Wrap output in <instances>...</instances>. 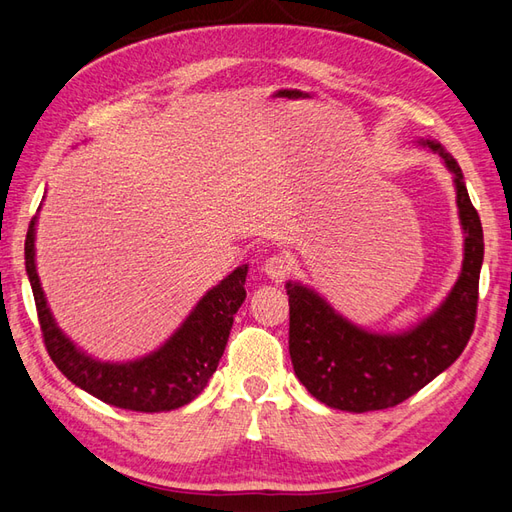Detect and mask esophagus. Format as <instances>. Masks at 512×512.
<instances>
[{"label":"esophagus","instance_id":"obj_1","mask_svg":"<svg viewBox=\"0 0 512 512\" xmlns=\"http://www.w3.org/2000/svg\"><path fill=\"white\" fill-rule=\"evenodd\" d=\"M291 269H293L291 267V260L285 254H274L271 258H267L265 265H263L265 276L271 282H285L289 278V274H291Z\"/></svg>","mask_w":512,"mask_h":512}]
</instances>
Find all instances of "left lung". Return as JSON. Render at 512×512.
Returning <instances> with one entry per match:
<instances>
[{"mask_svg":"<svg viewBox=\"0 0 512 512\" xmlns=\"http://www.w3.org/2000/svg\"><path fill=\"white\" fill-rule=\"evenodd\" d=\"M453 173L464 260L447 300L418 326L399 335L368 333L333 311L322 295L287 282L289 355L300 383L317 401L344 412L388 410L410 399L467 348L478 315L484 260L480 214L469 199L458 162L436 140L420 142Z\"/></svg>","mask_w":512,"mask_h":512,"instance_id":"left-lung-1","label":"left lung"}]
</instances>
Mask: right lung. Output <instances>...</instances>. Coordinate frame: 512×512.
I'll return each instance as SVG.
<instances>
[{
  "mask_svg": "<svg viewBox=\"0 0 512 512\" xmlns=\"http://www.w3.org/2000/svg\"><path fill=\"white\" fill-rule=\"evenodd\" d=\"M34 225L37 217L30 221L26 234V271L43 344L56 368L81 390L122 410L170 412L197 399L219 366L234 313L247 295V265L236 267L203 295L195 311L162 348L129 363H102L78 350L54 324L34 265Z\"/></svg>",
  "mask_w": 512,
  "mask_h": 512,
  "instance_id": "add662e5",
  "label": "right lung"
}]
</instances>
